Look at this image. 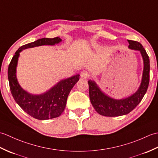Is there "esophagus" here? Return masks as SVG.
<instances>
[{"instance_id": "obj_1", "label": "esophagus", "mask_w": 158, "mask_h": 158, "mask_svg": "<svg viewBox=\"0 0 158 158\" xmlns=\"http://www.w3.org/2000/svg\"><path fill=\"white\" fill-rule=\"evenodd\" d=\"M89 75H90L89 73H88V71H87V70H83V71H82L81 73V77L83 79L88 78Z\"/></svg>"}]
</instances>
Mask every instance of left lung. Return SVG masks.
Wrapping results in <instances>:
<instances>
[{
	"instance_id": "left-lung-1",
	"label": "left lung",
	"mask_w": 158,
	"mask_h": 158,
	"mask_svg": "<svg viewBox=\"0 0 158 158\" xmlns=\"http://www.w3.org/2000/svg\"><path fill=\"white\" fill-rule=\"evenodd\" d=\"M129 48L139 50L141 53L144 62L142 82L137 92L125 99L115 100L107 96L100 89L96 83L89 80V94L92 105L100 115L106 117H117L129 113L136 108L141 101L148 88L149 83V56L140 43L128 40Z\"/></svg>"
}]
</instances>
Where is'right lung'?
Wrapping results in <instances>:
<instances>
[{"label": "right lung", "mask_w": 158, "mask_h": 158, "mask_svg": "<svg viewBox=\"0 0 158 158\" xmlns=\"http://www.w3.org/2000/svg\"><path fill=\"white\" fill-rule=\"evenodd\" d=\"M62 40L60 37L43 38L28 43L17 50L8 67V79L11 94L17 104L29 115L39 120H46L59 117L66 105L70 90L79 81V75L60 81L48 92L41 95H32L23 90L17 81L16 66L19 52L22 49L34 47L53 45Z\"/></svg>", "instance_id": "1"}]
</instances>
